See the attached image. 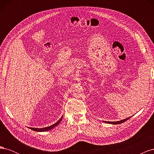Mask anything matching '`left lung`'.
I'll use <instances>...</instances> for the list:
<instances>
[{"label":"left lung","instance_id":"left-lung-1","mask_svg":"<svg viewBox=\"0 0 154 154\" xmlns=\"http://www.w3.org/2000/svg\"><path fill=\"white\" fill-rule=\"evenodd\" d=\"M131 118V117H130ZM130 118H126L125 119H123V120H121V121H119V122H106V123H110V124H113V125H118V124H120V123H123V122H126V121L128 120V119H130Z\"/></svg>","mask_w":154,"mask_h":154}]
</instances>
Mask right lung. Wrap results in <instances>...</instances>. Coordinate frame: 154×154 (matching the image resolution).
Listing matches in <instances>:
<instances>
[{
    "label": "right lung",
    "mask_w": 154,
    "mask_h": 154,
    "mask_svg": "<svg viewBox=\"0 0 154 154\" xmlns=\"http://www.w3.org/2000/svg\"><path fill=\"white\" fill-rule=\"evenodd\" d=\"M62 118L63 116H62V118H60L58 122L57 123H55L54 124L52 125L49 126V127H45V128H30V129L34 130V131H36V132H45V131H48V130H51L52 128H53L54 127H55L56 126H57L60 122H61V121L62 119Z\"/></svg>",
    "instance_id": "right-lung-1"
}]
</instances>
